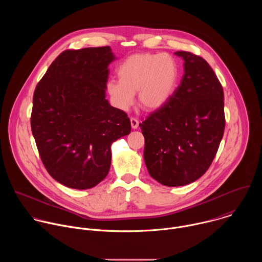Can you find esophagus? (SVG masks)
I'll return each instance as SVG.
<instances>
[{
	"instance_id": "34e87169",
	"label": "esophagus",
	"mask_w": 262,
	"mask_h": 262,
	"mask_svg": "<svg viewBox=\"0 0 262 262\" xmlns=\"http://www.w3.org/2000/svg\"><path fill=\"white\" fill-rule=\"evenodd\" d=\"M130 125H132V128L137 129L139 127V120L136 118H130Z\"/></svg>"
}]
</instances>
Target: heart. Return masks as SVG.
Here are the masks:
<instances>
[{
	"mask_svg": "<svg viewBox=\"0 0 262 262\" xmlns=\"http://www.w3.org/2000/svg\"><path fill=\"white\" fill-rule=\"evenodd\" d=\"M117 74L119 81L112 80L106 84L107 94L116 107L127 111L137 93L142 108L155 111L165 105L173 95L178 66L168 54H136L119 66Z\"/></svg>",
	"mask_w": 262,
	"mask_h": 262,
	"instance_id": "heart-1",
	"label": "heart"
}]
</instances>
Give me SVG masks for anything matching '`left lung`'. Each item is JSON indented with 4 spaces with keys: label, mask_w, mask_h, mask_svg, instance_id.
Listing matches in <instances>:
<instances>
[{
    "label": "left lung",
    "mask_w": 262,
    "mask_h": 262,
    "mask_svg": "<svg viewBox=\"0 0 262 262\" xmlns=\"http://www.w3.org/2000/svg\"><path fill=\"white\" fill-rule=\"evenodd\" d=\"M180 85L168 102L139 124L150 176L166 186L199 179L211 165L225 129L224 92L209 64L190 52Z\"/></svg>",
    "instance_id": "8db88e82"
}]
</instances>
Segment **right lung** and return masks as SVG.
Wrapping results in <instances>:
<instances>
[{"mask_svg":"<svg viewBox=\"0 0 262 262\" xmlns=\"http://www.w3.org/2000/svg\"><path fill=\"white\" fill-rule=\"evenodd\" d=\"M110 47L65 51L51 64L33 96L31 128L50 175L87 190L108 173L111 145L130 133L123 111L105 99Z\"/></svg>","mask_w":262,"mask_h":262,"instance_id":"1","label":"right lung"}]
</instances>
